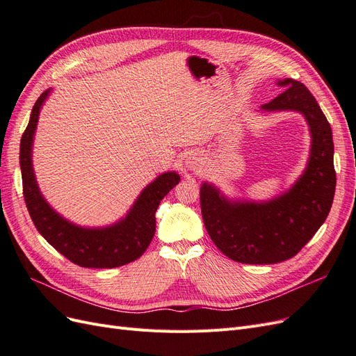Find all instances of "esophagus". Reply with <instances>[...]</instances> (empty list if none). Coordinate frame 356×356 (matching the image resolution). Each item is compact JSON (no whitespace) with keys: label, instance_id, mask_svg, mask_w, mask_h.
Instances as JSON below:
<instances>
[{"label":"esophagus","instance_id":"esophagus-1","mask_svg":"<svg viewBox=\"0 0 356 356\" xmlns=\"http://www.w3.org/2000/svg\"><path fill=\"white\" fill-rule=\"evenodd\" d=\"M200 160L197 159V157H195V156H191V157H188V160H187V166H188V169L190 170H199L200 169Z\"/></svg>","mask_w":356,"mask_h":356}]
</instances>
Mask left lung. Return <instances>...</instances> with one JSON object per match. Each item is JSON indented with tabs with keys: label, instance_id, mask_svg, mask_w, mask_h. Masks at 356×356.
I'll return each mask as SVG.
<instances>
[{
	"label": "left lung",
	"instance_id": "1",
	"mask_svg": "<svg viewBox=\"0 0 356 356\" xmlns=\"http://www.w3.org/2000/svg\"><path fill=\"white\" fill-rule=\"evenodd\" d=\"M277 84L285 90L261 108L294 110L306 117L312 148L305 174L284 196L267 203H230L209 184L200 188L202 218L212 242L230 260L243 264H275L298 254L327 220L336 191L327 117L303 83L285 79Z\"/></svg>",
	"mask_w": 356,
	"mask_h": 356
}]
</instances>
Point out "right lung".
Here are the masks:
<instances>
[{"label": "right lung", "mask_w": 356, "mask_h": 356, "mask_svg": "<svg viewBox=\"0 0 356 356\" xmlns=\"http://www.w3.org/2000/svg\"><path fill=\"white\" fill-rule=\"evenodd\" d=\"M49 90L42 92L32 108L29 123L20 139V169L24 197L31 220L40 234L58 252L80 267L114 268L135 261L152 243L156 232L154 213L160 200L179 182L175 172H166L147 186L127 217L106 229H81L63 220L42 199L32 170L31 147L38 114Z\"/></svg>", "instance_id": "add662e5"}]
</instances>
